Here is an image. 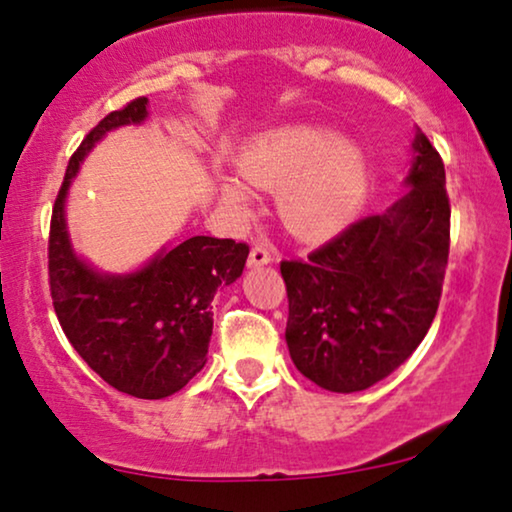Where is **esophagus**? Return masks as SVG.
Returning <instances> with one entry per match:
<instances>
[{
    "instance_id": "1",
    "label": "esophagus",
    "mask_w": 512,
    "mask_h": 512,
    "mask_svg": "<svg viewBox=\"0 0 512 512\" xmlns=\"http://www.w3.org/2000/svg\"><path fill=\"white\" fill-rule=\"evenodd\" d=\"M272 261V254L268 249L263 247V244H256V247H251L249 251V268H261V265H268Z\"/></svg>"
}]
</instances>
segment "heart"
Masks as SVG:
<instances>
[{
    "mask_svg": "<svg viewBox=\"0 0 512 512\" xmlns=\"http://www.w3.org/2000/svg\"><path fill=\"white\" fill-rule=\"evenodd\" d=\"M249 186L277 191V214L300 240L338 235L361 212L368 193V160L354 139L317 123H291L251 139L237 156ZM221 202L237 216L254 198L235 179H221Z\"/></svg>",
    "mask_w": 512,
    "mask_h": 512,
    "instance_id": "heart-1",
    "label": "heart"
}]
</instances>
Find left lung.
Masks as SVG:
<instances>
[{
	"label": "left lung",
	"instance_id": "obj_1",
	"mask_svg": "<svg viewBox=\"0 0 512 512\" xmlns=\"http://www.w3.org/2000/svg\"><path fill=\"white\" fill-rule=\"evenodd\" d=\"M405 191L384 214L354 221L305 261H282L296 368L352 394L394 373L436 317L450 254L443 158L422 130Z\"/></svg>",
	"mask_w": 512,
	"mask_h": 512
}]
</instances>
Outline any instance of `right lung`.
Instances as JSON below:
<instances>
[{"label":"right lung","instance_id":"add662e5","mask_svg":"<svg viewBox=\"0 0 512 512\" xmlns=\"http://www.w3.org/2000/svg\"><path fill=\"white\" fill-rule=\"evenodd\" d=\"M146 107L149 100L137 97L111 111L69 160L51 216L48 282L62 331L81 359L114 389L153 401L184 389L207 363L214 293L242 275L249 247L195 235L125 275L100 272L76 256L65 221L72 179L107 132L139 125Z\"/></svg>","mask_w":512,"mask_h":512}]
</instances>
